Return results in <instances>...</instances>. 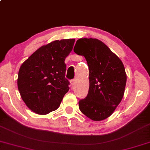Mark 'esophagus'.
Instances as JSON below:
<instances>
[{"instance_id": "obj_1", "label": "esophagus", "mask_w": 150, "mask_h": 150, "mask_svg": "<svg viewBox=\"0 0 150 150\" xmlns=\"http://www.w3.org/2000/svg\"><path fill=\"white\" fill-rule=\"evenodd\" d=\"M75 83H76V80H75V79H72V80H71V84L72 86V87L75 84Z\"/></svg>"}]
</instances>
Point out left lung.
I'll use <instances>...</instances> for the list:
<instances>
[{
  "mask_svg": "<svg viewBox=\"0 0 150 150\" xmlns=\"http://www.w3.org/2000/svg\"><path fill=\"white\" fill-rule=\"evenodd\" d=\"M74 51L84 56L89 68L88 93L79 101V110L91 120H104L114 112L123 99L127 81L124 65L98 39L77 40Z\"/></svg>",
  "mask_w": 150,
  "mask_h": 150,
  "instance_id": "obj_1",
  "label": "left lung"
}]
</instances>
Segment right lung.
<instances>
[{"instance_id": "add662e5", "label": "right lung", "mask_w": 150, "mask_h": 150, "mask_svg": "<svg viewBox=\"0 0 150 150\" xmlns=\"http://www.w3.org/2000/svg\"><path fill=\"white\" fill-rule=\"evenodd\" d=\"M75 41L57 40L42 46L21 65L18 88L21 98L33 112L47 115L60 105L69 90L64 61Z\"/></svg>"}]
</instances>
